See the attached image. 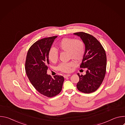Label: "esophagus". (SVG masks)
Wrapping results in <instances>:
<instances>
[{
	"instance_id": "obj_1",
	"label": "esophagus",
	"mask_w": 125,
	"mask_h": 125,
	"mask_svg": "<svg viewBox=\"0 0 125 125\" xmlns=\"http://www.w3.org/2000/svg\"><path fill=\"white\" fill-rule=\"evenodd\" d=\"M70 76H71V75H70V74L64 75V77L65 78H67V77H70Z\"/></svg>"
}]
</instances>
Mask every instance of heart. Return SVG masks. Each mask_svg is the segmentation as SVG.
Listing matches in <instances>:
<instances>
[{"mask_svg":"<svg viewBox=\"0 0 125 125\" xmlns=\"http://www.w3.org/2000/svg\"><path fill=\"white\" fill-rule=\"evenodd\" d=\"M57 47L61 51L67 52L69 58L73 59L77 62L81 61L85 54V45L84 42L81 40L65 38L58 42ZM47 56L50 62L53 63H56L58 59L57 50L53 47L50 48ZM74 66L75 63L72 60L68 62L61 63L59 65L57 69L61 72L69 73Z\"/></svg>","mask_w":125,"mask_h":125,"instance_id":"b5f03b06","label":"heart"}]
</instances>
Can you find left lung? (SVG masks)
<instances>
[{"instance_id":"left-lung-1","label":"left lung","mask_w":125,"mask_h":125,"mask_svg":"<svg viewBox=\"0 0 125 125\" xmlns=\"http://www.w3.org/2000/svg\"><path fill=\"white\" fill-rule=\"evenodd\" d=\"M74 34L79 36L84 42L85 54L80 67L87 70L84 75L77 74L80 80L77 87L82 93L90 94L97 90L104 79L107 61L105 51L100 42L92 35L84 32Z\"/></svg>"}]
</instances>
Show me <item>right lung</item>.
Returning a JSON list of instances; mask_svg holds the SVG:
<instances>
[{
  "instance_id": "obj_1",
  "label": "right lung",
  "mask_w": 125,
  "mask_h": 125,
  "mask_svg": "<svg viewBox=\"0 0 125 125\" xmlns=\"http://www.w3.org/2000/svg\"><path fill=\"white\" fill-rule=\"evenodd\" d=\"M57 36L46 38L35 42L29 48L26 57L25 70L33 87L41 94L48 97L58 95L62 91L64 78L55 75L52 78L47 75L49 64L48 52Z\"/></svg>"
}]
</instances>
